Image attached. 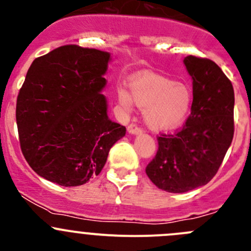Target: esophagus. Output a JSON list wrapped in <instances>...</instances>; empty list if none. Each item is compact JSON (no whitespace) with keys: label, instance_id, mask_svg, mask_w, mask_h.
Here are the masks:
<instances>
[{"label":"esophagus","instance_id":"34e87169","mask_svg":"<svg viewBox=\"0 0 251 251\" xmlns=\"http://www.w3.org/2000/svg\"><path fill=\"white\" fill-rule=\"evenodd\" d=\"M127 131H128V133H130V135H138V133L142 132L141 128L137 127V126H136V125H130V126H128Z\"/></svg>","mask_w":251,"mask_h":251}]
</instances>
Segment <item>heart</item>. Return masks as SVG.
I'll return each mask as SVG.
<instances>
[{
  "label": "heart",
  "instance_id": "b5f03b06",
  "mask_svg": "<svg viewBox=\"0 0 251 251\" xmlns=\"http://www.w3.org/2000/svg\"><path fill=\"white\" fill-rule=\"evenodd\" d=\"M116 97L124 110L132 102L143 109V121L151 130L171 131L184 123L192 107V90L160 75L144 74L130 80V93L118 88Z\"/></svg>",
  "mask_w": 251,
  "mask_h": 251
}]
</instances>
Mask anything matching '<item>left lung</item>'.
Returning a JSON list of instances; mask_svg holds the SVG:
<instances>
[{
    "mask_svg": "<svg viewBox=\"0 0 251 251\" xmlns=\"http://www.w3.org/2000/svg\"><path fill=\"white\" fill-rule=\"evenodd\" d=\"M183 64L192 77L193 103L183 127L158 137L156 155L146 174L158 188L184 193L215 176L234 133V91L215 62L188 55Z\"/></svg>",
    "mask_w": 251,
    "mask_h": 251,
    "instance_id": "obj_1",
    "label": "left lung"
}]
</instances>
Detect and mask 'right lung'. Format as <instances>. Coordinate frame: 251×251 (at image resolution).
<instances>
[{
	"instance_id": "1",
	"label": "right lung",
	"mask_w": 251,
	"mask_h": 251,
	"mask_svg": "<svg viewBox=\"0 0 251 251\" xmlns=\"http://www.w3.org/2000/svg\"><path fill=\"white\" fill-rule=\"evenodd\" d=\"M110 60L109 52L69 45L30 65L18 95V132L25 160L47 181L86 183L125 136V126L108 116L102 93Z\"/></svg>"
}]
</instances>
